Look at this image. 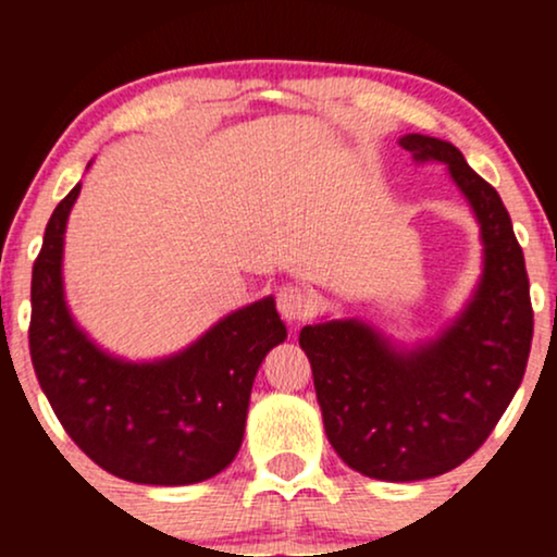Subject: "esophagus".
I'll use <instances>...</instances> for the list:
<instances>
[{
  "mask_svg": "<svg viewBox=\"0 0 557 557\" xmlns=\"http://www.w3.org/2000/svg\"><path fill=\"white\" fill-rule=\"evenodd\" d=\"M277 309L287 322H304V319L314 314L317 300L309 290H306V287L283 285L277 290Z\"/></svg>",
  "mask_w": 557,
  "mask_h": 557,
  "instance_id": "esophagus-1",
  "label": "esophagus"
}]
</instances>
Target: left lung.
<instances>
[{
  "mask_svg": "<svg viewBox=\"0 0 557 557\" xmlns=\"http://www.w3.org/2000/svg\"><path fill=\"white\" fill-rule=\"evenodd\" d=\"M417 159L447 164L482 222L484 280L440 341L395 354L359 322L300 330L324 432L337 456L385 482L440 476L471 458L513 400L534 335L529 274L497 190L440 138L403 136Z\"/></svg>",
  "mask_w": 557,
  "mask_h": 557,
  "instance_id": "8db88e82",
  "label": "left lung"
}]
</instances>
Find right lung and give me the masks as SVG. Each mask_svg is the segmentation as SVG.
Listing matches in <instances>:
<instances>
[{"mask_svg": "<svg viewBox=\"0 0 557 557\" xmlns=\"http://www.w3.org/2000/svg\"><path fill=\"white\" fill-rule=\"evenodd\" d=\"M81 183L57 203L30 277L28 345L38 385L73 443L138 484H194L238 453L261 361L285 341L274 300L222 319L159 363H123L75 327L62 298V235Z\"/></svg>", "mask_w": 557, "mask_h": 557, "instance_id": "1", "label": "right lung"}]
</instances>
